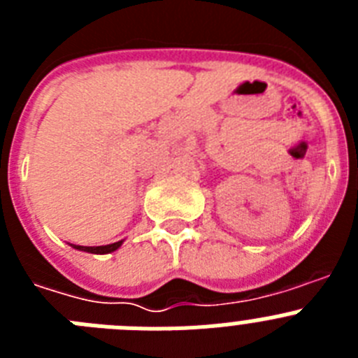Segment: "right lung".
<instances>
[{
    "instance_id": "1",
    "label": "right lung",
    "mask_w": 358,
    "mask_h": 358,
    "mask_svg": "<svg viewBox=\"0 0 358 358\" xmlns=\"http://www.w3.org/2000/svg\"><path fill=\"white\" fill-rule=\"evenodd\" d=\"M123 243V240L115 243H109V245H93V248H87V245H75L71 243L73 249H78V251H85V252H93V255H107V252H113L120 248Z\"/></svg>"
}]
</instances>
